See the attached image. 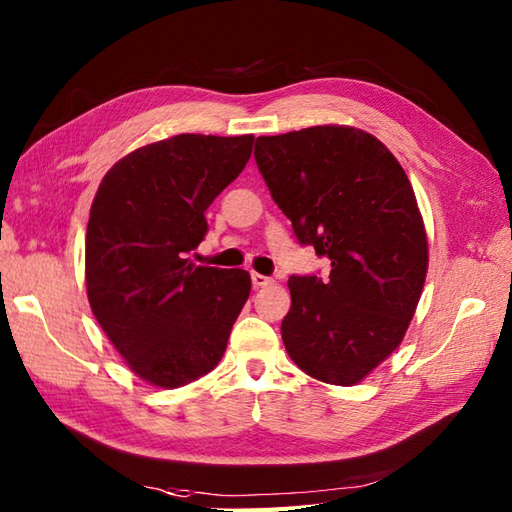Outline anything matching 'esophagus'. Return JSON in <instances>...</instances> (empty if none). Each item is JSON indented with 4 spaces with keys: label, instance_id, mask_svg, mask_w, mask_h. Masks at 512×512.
<instances>
[{
    "label": "esophagus",
    "instance_id": "esophagus-1",
    "mask_svg": "<svg viewBox=\"0 0 512 512\" xmlns=\"http://www.w3.org/2000/svg\"><path fill=\"white\" fill-rule=\"evenodd\" d=\"M250 279H253V286L255 288H264V286L275 284L273 277H266V275H259V273H253V275H250Z\"/></svg>",
    "mask_w": 512,
    "mask_h": 512
}]
</instances>
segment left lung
<instances>
[{
    "mask_svg": "<svg viewBox=\"0 0 512 512\" xmlns=\"http://www.w3.org/2000/svg\"><path fill=\"white\" fill-rule=\"evenodd\" d=\"M257 167L301 244L330 277L288 279L286 352L308 376L350 387L405 339L429 266L427 231L405 169L372 134L317 125L259 136Z\"/></svg>",
    "mask_w": 512,
    "mask_h": 512,
    "instance_id": "8db88e82",
    "label": "left lung"
}]
</instances>
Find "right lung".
Listing matches in <instances>:
<instances>
[{"instance_id": "1", "label": "right lung", "mask_w": 512, "mask_h": 512, "mask_svg": "<svg viewBox=\"0 0 512 512\" xmlns=\"http://www.w3.org/2000/svg\"><path fill=\"white\" fill-rule=\"evenodd\" d=\"M253 143V134L158 140L118 160L94 195L85 233L90 306L129 369L154 387L209 374L250 295L246 270L195 266L187 253Z\"/></svg>"}]
</instances>
